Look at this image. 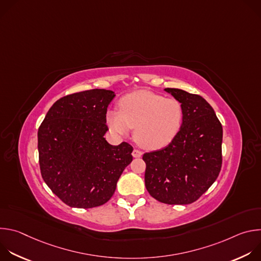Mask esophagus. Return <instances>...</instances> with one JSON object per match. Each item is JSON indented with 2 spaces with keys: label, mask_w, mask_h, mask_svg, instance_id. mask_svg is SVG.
Segmentation results:
<instances>
[{
  "label": "esophagus",
  "mask_w": 261,
  "mask_h": 261,
  "mask_svg": "<svg viewBox=\"0 0 261 261\" xmlns=\"http://www.w3.org/2000/svg\"><path fill=\"white\" fill-rule=\"evenodd\" d=\"M132 156H133L134 158H140V157L142 156V152H140L139 150H134V151L132 152Z\"/></svg>",
  "instance_id": "1"
}]
</instances>
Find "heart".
<instances>
[{
  "label": "heart",
  "instance_id": "heart-1",
  "mask_svg": "<svg viewBox=\"0 0 261 261\" xmlns=\"http://www.w3.org/2000/svg\"><path fill=\"white\" fill-rule=\"evenodd\" d=\"M120 110L107 111L106 121L111 132L127 135L134 128L135 141L146 150H159L177 135L182 123L181 103L174 98L136 91L119 102Z\"/></svg>",
  "mask_w": 261,
  "mask_h": 261
}]
</instances>
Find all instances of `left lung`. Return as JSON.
Instances as JSON below:
<instances>
[{
  "label": "left lung",
  "mask_w": 261,
  "mask_h": 261,
  "mask_svg": "<svg viewBox=\"0 0 261 261\" xmlns=\"http://www.w3.org/2000/svg\"><path fill=\"white\" fill-rule=\"evenodd\" d=\"M164 91L181 103L182 123L167 146L143 155L145 188L160 202L189 204L219 175L223 129L213 107L201 96L179 89Z\"/></svg>",
  "instance_id": "1"
}]
</instances>
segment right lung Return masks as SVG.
Listing matches in <instances>:
<instances>
[{
  "label": "right lung",
  "mask_w": 261,
  "mask_h": 261,
  "mask_svg": "<svg viewBox=\"0 0 261 261\" xmlns=\"http://www.w3.org/2000/svg\"><path fill=\"white\" fill-rule=\"evenodd\" d=\"M116 94L94 89L65 96L54 103L38 130L41 175L67 205L90 208L114 195L133 147L111 145L106 113Z\"/></svg>",
  "instance_id": "obj_1"
}]
</instances>
